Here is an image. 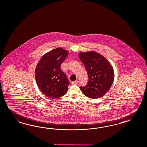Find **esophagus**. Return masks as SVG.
Masks as SVG:
<instances>
[{
  "label": "esophagus",
  "instance_id": "1",
  "mask_svg": "<svg viewBox=\"0 0 147 147\" xmlns=\"http://www.w3.org/2000/svg\"><path fill=\"white\" fill-rule=\"evenodd\" d=\"M79 84V81H73L71 82V84L72 85H78Z\"/></svg>",
  "mask_w": 147,
  "mask_h": 147
}]
</instances>
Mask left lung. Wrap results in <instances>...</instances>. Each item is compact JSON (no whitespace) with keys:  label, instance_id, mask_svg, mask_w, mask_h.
I'll use <instances>...</instances> for the list:
<instances>
[{"label":"left lung","instance_id":"1","mask_svg":"<svg viewBox=\"0 0 147 147\" xmlns=\"http://www.w3.org/2000/svg\"><path fill=\"white\" fill-rule=\"evenodd\" d=\"M79 56L88 76L87 84L80 87L81 91L92 99L104 96L109 91L114 80V71L110 63L95 51L81 52Z\"/></svg>","mask_w":147,"mask_h":147}]
</instances>
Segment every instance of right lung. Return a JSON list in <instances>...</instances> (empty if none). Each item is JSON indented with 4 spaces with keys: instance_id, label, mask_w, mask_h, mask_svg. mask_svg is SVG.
Masks as SVG:
<instances>
[{
    "instance_id": "add662e5",
    "label": "right lung",
    "mask_w": 147,
    "mask_h": 147,
    "mask_svg": "<svg viewBox=\"0 0 147 147\" xmlns=\"http://www.w3.org/2000/svg\"><path fill=\"white\" fill-rule=\"evenodd\" d=\"M68 51L57 48L47 53L41 57L36 67V81L40 91L51 98L65 95L69 82L61 69Z\"/></svg>"
}]
</instances>
